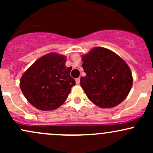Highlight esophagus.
I'll return each instance as SVG.
<instances>
[{"instance_id": "34e87169", "label": "esophagus", "mask_w": 153, "mask_h": 153, "mask_svg": "<svg viewBox=\"0 0 153 153\" xmlns=\"http://www.w3.org/2000/svg\"><path fill=\"white\" fill-rule=\"evenodd\" d=\"M75 82H76V84H78V85H79V84H80V78H78L75 79Z\"/></svg>"}]
</instances>
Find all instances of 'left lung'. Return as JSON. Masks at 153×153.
Here are the masks:
<instances>
[{
    "label": "left lung",
    "instance_id": "8db88e82",
    "mask_svg": "<svg viewBox=\"0 0 153 153\" xmlns=\"http://www.w3.org/2000/svg\"><path fill=\"white\" fill-rule=\"evenodd\" d=\"M82 60L86 75L80 78V85L91 101L101 108H112L126 99L133 78L119 56L108 49L95 47Z\"/></svg>",
    "mask_w": 153,
    "mask_h": 153
}]
</instances>
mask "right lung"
Listing matches in <instances>:
<instances>
[{
	"mask_svg": "<svg viewBox=\"0 0 153 153\" xmlns=\"http://www.w3.org/2000/svg\"><path fill=\"white\" fill-rule=\"evenodd\" d=\"M65 62L64 55L49 53L38 59L22 75L21 90L35 108L54 110L65 101L75 85L71 76L72 68H67Z\"/></svg>",
	"mask_w": 153,
	"mask_h": 153,
	"instance_id": "1",
	"label": "right lung"
}]
</instances>
